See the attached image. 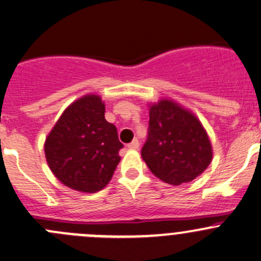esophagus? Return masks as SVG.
Here are the masks:
<instances>
[{"instance_id":"esophagus-1","label":"esophagus","mask_w":261,"mask_h":261,"mask_svg":"<svg viewBox=\"0 0 261 261\" xmlns=\"http://www.w3.org/2000/svg\"><path fill=\"white\" fill-rule=\"evenodd\" d=\"M139 145H140V143H139V140H138V139H134V140L131 141L130 144H127V147H128V149H133V150H135V149H138Z\"/></svg>"}]
</instances>
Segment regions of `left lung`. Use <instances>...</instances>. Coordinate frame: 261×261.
<instances>
[{
	"label": "left lung",
	"instance_id": "8db88e82",
	"mask_svg": "<svg viewBox=\"0 0 261 261\" xmlns=\"http://www.w3.org/2000/svg\"><path fill=\"white\" fill-rule=\"evenodd\" d=\"M149 115L141 156L152 174L180 186L203 173L212 160V146L198 118L168 99L152 105Z\"/></svg>",
	"mask_w": 261,
	"mask_h": 261
}]
</instances>
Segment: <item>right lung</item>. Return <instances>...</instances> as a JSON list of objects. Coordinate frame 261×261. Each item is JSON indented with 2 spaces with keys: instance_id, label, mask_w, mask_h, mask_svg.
Returning a JSON list of instances; mask_svg holds the SVG:
<instances>
[{
  "instance_id": "right-lung-1",
  "label": "right lung",
  "mask_w": 261,
  "mask_h": 261,
  "mask_svg": "<svg viewBox=\"0 0 261 261\" xmlns=\"http://www.w3.org/2000/svg\"><path fill=\"white\" fill-rule=\"evenodd\" d=\"M122 147L116 126L105 118L103 102L88 94L60 116L46 138L45 156L63 184L94 193L111 180Z\"/></svg>"
}]
</instances>
